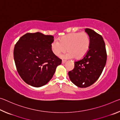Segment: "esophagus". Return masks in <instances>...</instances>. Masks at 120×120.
Masks as SVG:
<instances>
[{
	"mask_svg": "<svg viewBox=\"0 0 120 120\" xmlns=\"http://www.w3.org/2000/svg\"><path fill=\"white\" fill-rule=\"evenodd\" d=\"M66 62V60H62V64H65V62Z\"/></svg>",
	"mask_w": 120,
	"mask_h": 120,
	"instance_id": "esophagus-1",
	"label": "esophagus"
}]
</instances>
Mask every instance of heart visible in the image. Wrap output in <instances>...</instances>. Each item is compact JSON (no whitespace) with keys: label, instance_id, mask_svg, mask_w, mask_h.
<instances>
[{"label":"heart","instance_id":"b5f03b06","mask_svg":"<svg viewBox=\"0 0 120 120\" xmlns=\"http://www.w3.org/2000/svg\"><path fill=\"white\" fill-rule=\"evenodd\" d=\"M90 45L89 36L86 32L72 33L63 36L59 42L54 40L51 47L53 53L59 56L67 50L68 52L62 56L64 58L74 57L76 59L82 58L88 51Z\"/></svg>","mask_w":120,"mask_h":120}]
</instances>
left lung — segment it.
<instances>
[{
    "instance_id": "8db88e82",
    "label": "left lung",
    "mask_w": 120,
    "mask_h": 120,
    "mask_svg": "<svg viewBox=\"0 0 120 120\" xmlns=\"http://www.w3.org/2000/svg\"><path fill=\"white\" fill-rule=\"evenodd\" d=\"M90 40L88 51L82 59L75 62L74 69L68 72L71 82L80 88L90 86L100 77L106 64L107 54L105 42L101 35L86 28Z\"/></svg>"
}]
</instances>
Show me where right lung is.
Returning a JSON list of instances; mask_svg holds the SVG:
<instances>
[{
    "label": "right lung",
    "mask_w": 120,
    "mask_h": 120,
    "mask_svg": "<svg viewBox=\"0 0 120 120\" xmlns=\"http://www.w3.org/2000/svg\"><path fill=\"white\" fill-rule=\"evenodd\" d=\"M52 35L40 32L27 33L15 44L14 58L17 70L26 84L35 87L46 85L51 79L61 59L51 50Z\"/></svg>",
    "instance_id": "right-lung-1"
}]
</instances>
